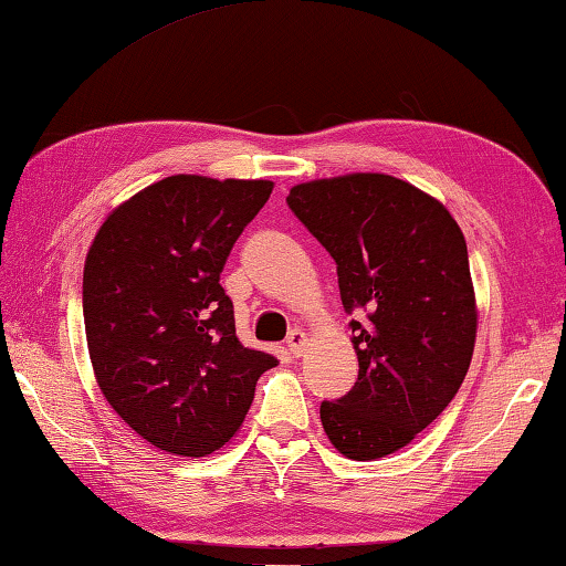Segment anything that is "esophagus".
<instances>
[{"mask_svg": "<svg viewBox=\"0 0 566 566\" xmlns=\"http://www.w3.org/2000/svg\"><path fill=\"white\" fill-rule=\"evenodd\" d=\"M305 344H308V336H305V333L298 331V328L291 331V333H289V340H285V346H289V350H291L293 356H301Z\"/></svg>", "mask_w": 566, "mask_h": 566, "instance_id": "34e87169", "label": "esophagus"}]
</instances>
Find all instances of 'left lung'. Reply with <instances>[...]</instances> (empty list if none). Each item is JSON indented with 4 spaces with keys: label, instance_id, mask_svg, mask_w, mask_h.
Listing matches in <instances>:
<instances>
[{
    "label": "left lung",
    "instance_id": "8db88e82",
    "mask_svg": "<svg viewBox=\"0 0 566 566\" xmlns=\"http://www.w3.org/2000/svg\"><path fill=\"white\" fill-rule=\"evenodd\" d=\"M285 202L336 261L354 316L358 381L321 403L323 429L348 459L388 457L447 409L469 370L467 240L439 200L381 172L295 185Z\"/></svg>",
    "mask_w": 566,
    "mask_h": 566
}]
</instances>
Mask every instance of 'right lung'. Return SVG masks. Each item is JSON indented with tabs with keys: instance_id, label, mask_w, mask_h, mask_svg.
Listing matches in <instances>:
<instances>
[{
	"instance_id": "add662e5",
	"label": "right lung",
	"mask_w": 566,
	"mask_h": 566,
	"mask_svg": "<svg viewBox=\"0 0 566 566\" xmlns=\"http://www.w3.org/2000/svg\"><path fill=\"white\" fill-rule=\"evenodd\" d=\"M271 180L172 175L102 222L82 277L97 384L160 451L206 457L240 429L277 358L235 336L220 285L230 250L271 198Z\"/></svg>"
}]
</instances>
